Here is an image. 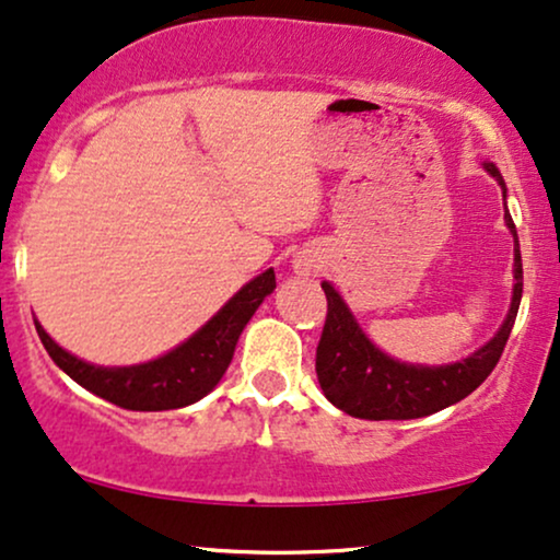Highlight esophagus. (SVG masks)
Wrapping results in <instances>:
<instances>
[{
    "label": "esophagus",
    "instance_id": "esophagus-1",
    "mask_svg": "<svg viewBox=\"0 0 560 560\" xmlns=\"http://www.w3.org/2000/svg\"><path fill=\"white\" fill-rule=\"evenodd\" d=\"M292 266H294V273L313 276L320 271V256H317V250H302L294 256Z\"/></svg>",
    "mask_w": 560,
    "mask_h": 560
}]
</instances>
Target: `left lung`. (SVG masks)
Returning a JSON list of instances; mask_svg holds the SVG:
<instances>
[{"label":"left lung","mask_w":560,"mask_h":560,"mask_svg":"<svg viewBox=\"0 0 560 560\" xmlns=\"http://www.w3.org/2000/svg\"><path fill=\"white\" fill-rule=\"evenodd\" d=\"M486 173L504 190L499 167L483 162ZM504 222L514 237V289L509 313L486 346L472 351L470 357L452 364H408L387 357L370 341V336L357 323L349 304L330 281H323V292L328 296V317L317 343L315 372L325 398L341 408L353 419L366 421H406L431 416L436 410L450 408L476 390L501 359V351L514 328L516 310L522 300V256L520 237L504 203Z\"/></svg>","instance_id":"1"}]
</instances>
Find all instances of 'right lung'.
Listing matches in <instances>:
<instances>
[{
	"label": "right lung",
	"instance_id": "1",
	"mask_svg": "<svg viewBox=\"0 0 560 560\" xmlns=\"http://www.w3.org/2000/svg\"><path fill=\"white\" fill-rule=\"evenodd\" d=\"M276 289V273L268 268L232 294L224 307L198 328L194 336L144 364L101 366L61 349L44 325L35 320L40 343L61 372L97 398L129 410H173L201 400L219 385L235 357L240 332L256 315L260 302Z\"/></svg>",
	"mask_w": 560,
	"mask_h": 560
}]
</instances>
